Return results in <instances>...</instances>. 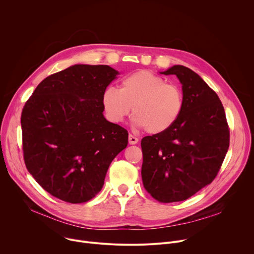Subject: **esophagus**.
<instances>
[{"mask_svg":"<svg viewBox=\"0 0 254 254\" xmlns=\"http://www.w3.org/2000/svg\"><path fill=\"white\" fill-rule=\"evenodd\" d=\"M128 142H129V144H135V143L138 142V138L133 136L132 134H129L128 135Z\"/></svg>","mask_w":254,"mask_h":254,"instance_id":"34e87169","label":"esophagus"}]
</instances>
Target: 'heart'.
I'll return each instance as SVG.
<instances>
[{
    "mask_svg": "<svg viewBox=\"0 0 254 254\" xmlns=\"http://www.w3.org/2000/svg\"><path fill=\"white\" fill-rule=\"evenodd\" d=\"M107 118L122 123L130 114L134 125L152 134L170 129L184 110V95L181 88L148 70L136 71L121 81L120 89L108 86L101 95Z\"/></svg>",
    "mask_w": 254,
    "mask_h": 254,
    "instance_id": "obj_1",
    "label": "heart"
}]
</instances>
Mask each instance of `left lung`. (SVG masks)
<instances>
[{
    "label": "left lung",
    "mask_w": 254,
    "mask_h": 254,
    "mask_svg": "<svg viewBox=\"0 0 254 254\" xmlns=\"http://www.w3.org/2000/svg\"><path fill=\"white\" fill-rule=\"evenodd\" d=\"M182 84L184 110L168 130L142 137L141 179L157 201H184L212 183L229 148V127L216 92L193 70L174 65L162 72Z\"/></svg>",
    "instance_id": "left-lung-1"
}]
</instances>
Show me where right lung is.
<instances>
[{
    "label": "right lung",
    "mask_w": 254,
    "mask_h": 254,
    "mask_svg": "<svg viewBox=\"0 0 254 254\" xmlns=\"http://www.w3.org/2000/svg\"><path fill=\"white\" fill-rule=\"evenodd\" d=\"M118 74L108 65L70 66L42 80L23 107L26 168L62 201L95 197L111 163L127 146V130L102 114V92Z\"/></svg>",
    "instance_id": "1"
}]
</instances>
